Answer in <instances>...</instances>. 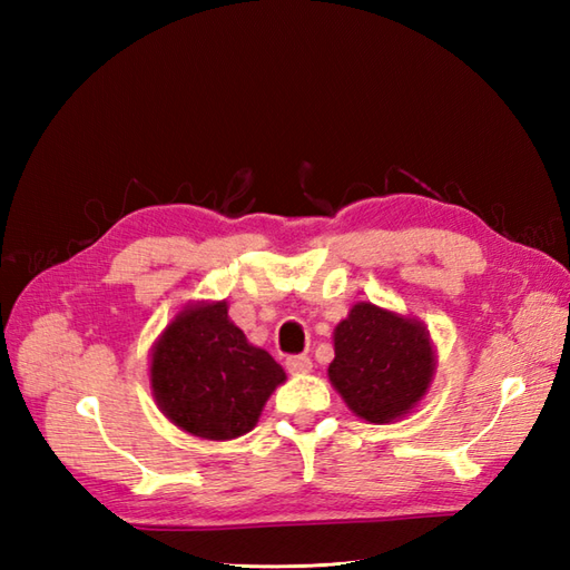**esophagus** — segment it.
Listing matches in <instances>:
<instances>
[{
    "instance_id": "esophagus-1",
    "label": "esophagus",
    "mask_w": 570,
    "mask_h": 570,
    "mask_svg": "<svg viewBox=\"0 0 570 570\" xmlns=\"http://www.w3.org/2000/svg\"><path fill=\"white\" fill-rule=\"evenodd\" d=\"M311 367H313V362H311L308 355L286 357V370L292 374H306V372H311Z\"/></svg>"
}]
</instances>
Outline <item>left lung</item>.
<instances>
[{
	"label": "left lung",
	"instance_id": "8db88e82",
	"mask_svg": "<svg viewBox=\"0 0 570 570\" xmlns=\"http://www.w3.org/2000/svg\"><path fill=\"white\" fill-rule=\"evenodd\" d=\"M431 374L429 333L416 321L362 301L335 328L328 377L360 419L390 423L409 414L426 394Z\"/></svg>",
	"mask_w": 570,
	"mask_h": 570
}]
</instances>
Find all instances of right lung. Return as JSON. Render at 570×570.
Returning <instances> with one entry per match:
<instances>
[{
  "instance_id": "obj_1",
  "label": "right lung",
  "mask_w": 570,
  "mask_h": 570,
  "mask_svg": "<svg viewBox=\"0 0 570 570\" xmlns=\"http://www.w3.org/2000/svg\"><path fill=\"white\" fill-rule=\"evenodd\" d=\"M284 380L276 360L227 318L225 301L180 313L151 355L156 404L178 429L210 441L252 431Z\"/></svg>"
}]
</instances>
